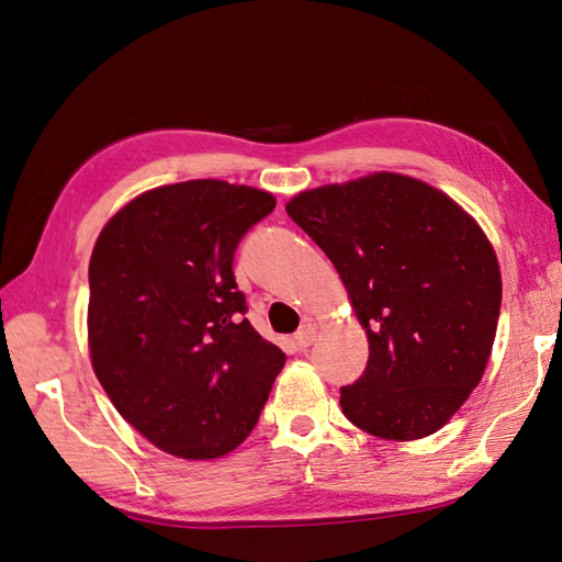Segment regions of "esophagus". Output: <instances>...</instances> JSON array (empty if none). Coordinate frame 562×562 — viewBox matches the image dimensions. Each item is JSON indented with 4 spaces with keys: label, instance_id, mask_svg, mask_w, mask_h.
<instances>
[{
    "label": "esophagus",
    "instance_id": "obj_1",
    "mask_svg": "<svg viewBox=\"0 0 562 562\" xmlns=\"http://www.w3.org/2000/svg\"><path fill=\"white\" fill-rule=\"evenodd\" d=\"M314 339H316V329H314L312 324H304L302 329L294 334V344H297L300 351H307L310 346L314 344Z\"/></svg>",
    "mask_w": 562,
    "mask_h": 562
}]
</instances>
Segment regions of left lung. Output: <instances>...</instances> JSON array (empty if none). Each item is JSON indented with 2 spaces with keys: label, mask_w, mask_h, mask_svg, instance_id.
I'll list each match as a JSON object with an SVG mask.
<instances>
[{
  "label": "left lung",
  "mask_w": 562,
  "mask_h": 562,
  "mask_svg": "<svg viewBox=\"0 0 562 562\" xmlns=\"http://www.w3.org/2000/svg\"><path fill=\"white\" fill-rule=\"evenodd\" d=\"M284 211L334 262L369 339L341 411L381 440L440 430L492 356L502 270L482 226L420 179L369 177L300 191Z\"/></svg>",
  "instance_id": "obj_1"
}]
</instances>
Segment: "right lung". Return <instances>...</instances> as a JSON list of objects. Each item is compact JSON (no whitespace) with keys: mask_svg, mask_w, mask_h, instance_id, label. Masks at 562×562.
<instances>
[{"mask_svg":"<svg viewBox=\"0 0 562 562\" xmlns=\"http://www.w3.org/2000/svg\"><path fill=\"white\" fill-rule=\"evenodd\" d=\"M272 209L270 191L191 179L139 193L100 231L90 363L117 413L161 452L236 450L288 361L243 316L233 278L240 238Z\"/></svg>","mask_w":562,"mask_h":562,"instance_id":"obj_1","label":"right lung"}]
</instances>
